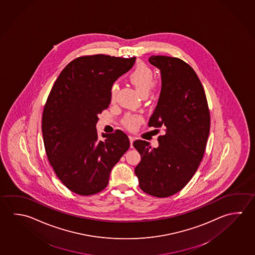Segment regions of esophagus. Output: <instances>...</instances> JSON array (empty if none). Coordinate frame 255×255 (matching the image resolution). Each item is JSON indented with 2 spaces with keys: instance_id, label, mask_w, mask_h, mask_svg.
<instances>
[{
  "instance_id": "1",
  "label": "esophagus",
  "mask_w": 255,
  "mask_h": 255,
  "mask_svg": "<svg viewBox=\"0 0 255 255\" xmlns=\"http://www.w3.org/2000/svg\"><path fill=\"white\" fill-rule=\"evenodd\" d=\"M129 142H130V147H133V146H132V143H133L135 138H134V137H132V136H129Z\"/></svg>"
}]
</instances>
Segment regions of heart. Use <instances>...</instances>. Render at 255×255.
Here are the masks:
<instances>
[{"label":"heart","mask_w":255,"mask_h":255,"mask_svg":"<svg viewBox=\"0 0 255 255\" xmlns=\"http://www.w3.org/2000/svg\"><path fill=\"white\" fill-rule=\"evenodd\" d=\"M154 72L144 63L138 64L129 74V81L143 97H147L154 84ZM118 86L114 83L110 88V100L114 101L117 96ZM142 122V117L137 115H126L123 124L129 129H136Z\"/></svg>","instance_id":"b5f03b06"}]
</instances>
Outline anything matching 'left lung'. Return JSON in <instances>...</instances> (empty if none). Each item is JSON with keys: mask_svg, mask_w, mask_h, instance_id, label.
I'll return each mask as SVG.
<instances>
[{"mask_svg": "<svg viewBox=\"0 0 255 255\" xmlns=\"http://www.w3.org/2000/svg\"><path fill=\"white\" fill-rule=\"evenodd\" d=\"M161 73V92L148 126L163 128L159 146L135 140L141 160L135 167L138 185L152 196L165 198L180 192L195 174L205 152L210 128L204 89L189 64L181 59L152 55Z\"/></svg>", "mask_w": 255, "mask_h": 255, "instance_id": "obj_1", "label": "left lung"}]
</instances>
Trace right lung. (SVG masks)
<instances>
[{
    "mask_svg": "<svg viewBox=\"0 0 255 255\" xmlns=\"http://www.w3.org/2000/svg\"><path fill=\"white\" fill-rule=\"evenodd\" d=\"M135 59L81 56L67 64L51 90L42 117L45 152L60 181L77 194L103 191L113 167L129 148L121 129L102 133L101 140L96 125L111 102V86Z\"/></svg>",
    "mask_w": 255,
    "mask_h": 255,
    "instance_id": "obj_1",
    "label": "right lung"
}]
</instances>
